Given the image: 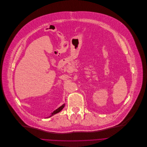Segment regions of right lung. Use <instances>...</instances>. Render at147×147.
<instances>
[{
  "label": "right lung",
  "instance_id": "1",
  "mask_svg": "<svg viewBox=\"0 0 147 147\" xmlns=\"http://www.w3.org/2000/svg\"><path fill=\"white\" fill-rule=\"evenodd\" d=\"M64 107H65V104H63L61 107H60L59 108H58L57 109H55V111H54L51 113V115H50V116H49V117H47V118H50V117L52 116L53 115H55V114H56V113H58V112H60L61 111H62V109L64 108Z\"/></svg>",
  "mask_w": 147,
  "mask_h": 147
}]
</instances>
